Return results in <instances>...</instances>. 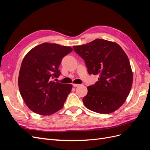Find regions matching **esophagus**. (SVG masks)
<instances>
[{
  "label": "esophagus",
  "instance_id": "34e87169",
  "mask_svg": "<svg viewBox=\"0 0 150 150\" xmlns=\"http://www.w3.org/2000/svg\"><path fill=\"white\" fill-rule=\"evenodd\" d=\"M72 86H73L74 87H78V86H79V84H72Z\"/></svg>",
  "mask_w": 150,
  "mask_h": 150
}]
</instances>
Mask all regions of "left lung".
<instances>
[{"label": "left lung", "mask_w": 150, "mask_h": 150, "mask_svg": "<svg viewBox=\"0 0 150 150\" xmlns=\"http://www.w3.org/2000/svg\"><path fill=\"white\" fill-rule=\"evenodd\" d=\"M73 48L85 61L88 73L99 76L96 84L88 87L83 99L85 106L100 114L116 111L126 100L133 79L124 50L115 42L101 39Z\"/></svg>", "instance_id": "left-lung-1"}]
</instances>
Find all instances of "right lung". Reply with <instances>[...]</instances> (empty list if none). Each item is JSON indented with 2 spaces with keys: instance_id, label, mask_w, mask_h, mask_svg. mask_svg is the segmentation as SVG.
Returning <instances> with one entry per match:
<instances>
[{
  "instance_id": "1",
  "label": "right lung",
  "mask_w": 150,
  "mask_h": 150,
  "mask_svg": "<svg viewBox=\"0 0 150 150\" xmlns=\"http://www.w3.org/2000/svg\"><path fill=\"white\" fill-rule=\"evenodd\" d=\"M72 51L70 46L44 42L26 54L19 71L18 85L25 103L40 115H50L64 106L72 89L70 84L52 81L58 78L62 59Z\"/></svg>"
}]
</instances>
